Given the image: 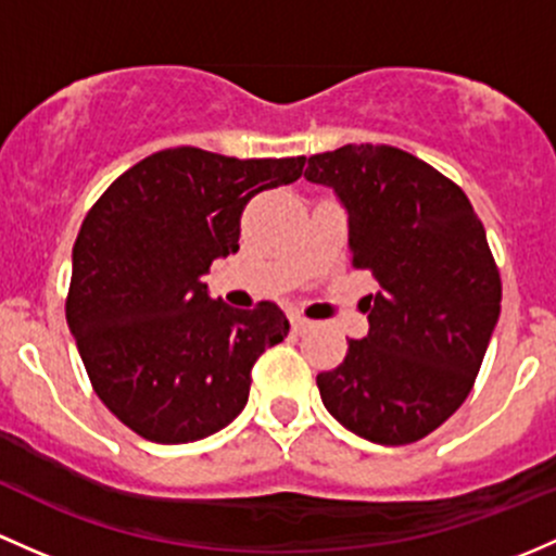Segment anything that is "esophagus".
I'll return each instance as SVG.
<instances>
[{
  "instance_id": "1",
  "label": "esophagus",
  "mask_w": 556,
  "mask_h": 556,
  "mask_svg": "<svg viewBox=\"0 0 556 556\" xmlns=\"http://www.w3.org/2000/svg\"><path fill=\"white\" fill-rule=\"evenodd\" d=\"M290 323H293V330L295 332H306L308 327H312L314 323L312 319H306V317H301V314H290Z\"/></svg>"
}]
</instances>
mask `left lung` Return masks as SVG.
Instances as JSON below:
<instances>
[{
	"instance_id": "1",
	"label": "left lung",
	"mask_w": 556,
	"mask_h": 556,
	"mask_svg": "<svg viewBox=\"0 0 556 556\" xmlns=\"http://www.w3.org/2000/svg\"><path fill=\"white\" fill-rule=\"evenodd\" d=\"M303 178L346 210L349 253L381 290L370 330L319 372L323 405L376 445L424 440L464 405L501 314V277L464 191L394 146L308 156Z\"/></svg>"
}]
</instances>
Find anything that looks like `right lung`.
<instances>
[{
  "label": "right lung",
  "mask_w": 556,
  "mask_h": 556,
  "mask_svg": "<svg viewBox=\"0 0 556 556\" xmlns=\"http://www.w3.org/2000/svg\"><path fill=\"white\" fill-rule=\"evenodd\" d=\"M306 156L233 160L178 146L109 186L72 253L66 319L92 389L143 440L184 445L248 405L250 370L290 323L271 301L210 298V263L239 250L250 197L301 178Z\"/></svg>",
  "instance_id": "obj_1"
}]
</instances>
